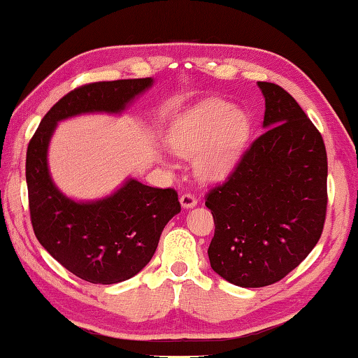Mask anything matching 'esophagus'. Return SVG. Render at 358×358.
Here are the masks:
<instances>
[{
  "label": "esophagus",
  "instance_id": "1",
  "mask_svg": "<svg viewBox=\"0 0 358 358\" xmlns=\"http://www.w3.org/2000/svg\"><path fill=\"white\" fill-rule=\"evenodd\" d=\"M180 201H181V206H183V208H192V206L197 205V199L189 192L183 194V196L180 197Z\"/></svg>",
  "mask_w": 358,
  "mask_h": 358
}]
</instances>
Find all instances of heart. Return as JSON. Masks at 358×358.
Here are the masks:
<instances>
[{
    "label": "heart",
    "mask_w": 358,
    "mask_h": 358,
    "mask_svg": "<svg viewBox=\"0 0 358 358\" xmlns=\"http://www.w3.org/2000/svg\"><path fill=\"white\" fill-rule=\"evenodd\" d=\"M250 122L236 106L224 100H208L186 111L175 123L169 142L185 158H196L201 180L216 181L229 175L249 138Z\"/></svg>",
    "instance_id": "heart-1"
}]
</instances>
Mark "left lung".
Segmentation results:
<instances>
[{
  "label": "left lung",
  "mask_w": 358,
  "mask_h": 358,
  "mask_svg": "<svg viewBox=\"0 0 358 358\" xmlns=\"http://www.w3.org/2000/svg\"><path fill=\"white\" fill-rule=\"evenodd\" d=\"M258 87L266 131L205 196L216 225L211 268L243 288L268 287L297 268L320 241L327 211L321 133L283 87L263 81Z\"/></svg>",
  "instance_id": "8db88e82"
}]
</instances>
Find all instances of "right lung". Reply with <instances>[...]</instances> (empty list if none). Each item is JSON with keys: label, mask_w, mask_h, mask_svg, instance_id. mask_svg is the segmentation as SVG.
Returning <instances> with one entry per match:
<instances>
[{"label": "right lung", "mask_w": 358, "mask_h": 358, "mask_svg": "<svg viewBox=\"0 0 358 358\" xmlns=\"http://www.w3.org/2000/svg\"><path fill=\"white\" fill-rule=\"evenodd\" d=\"M152 78L99 81L71 90L45 114L26 152L31 224L45 250L71 274L99 285L128 280L150 262L166 224L181 211L172 187L129 178L113 196L75 201L57 189L47 152L57 122L86 113H122Z\"/></svg>", "instance_id": "right-lung-1"}]
</instances>
